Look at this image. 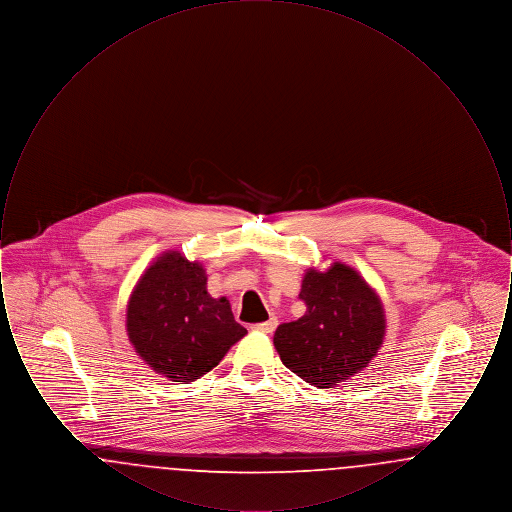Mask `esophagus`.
I'll list each match as a JSON object with an SVG mask.
<instances>
[{
    "label": "esophagus",
    "mask_w": 512,
    "mask_h": 512,
    "mask_svg": "<svg viewBox=\"0 0 512 512\" xmlns=\"http://www.w3.org/2000/svg\"><path fill=\"white\" fill-rule=\"evenodd\" d=\"M276 326H278V320H276V318H270L267 322L253 324L251 328H253V330H257V332H263V334H272V332L276 330Z\"/></svg>",
    "instance_id": "obj_1"
}]
</instances>
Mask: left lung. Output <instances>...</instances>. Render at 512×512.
<instances>
[{
  "label": "left lung",
  "instance_id": "1",
  "mask_svg": "<svg viewBox=\"0 0 512 512\" xmlns=\"http://www.w3.org/2000/svg\"><path fill=\"white\" fill-rule=\"evenodd\" d=\"M299 299L305 315L274 332V347L293 374L315 388H332L372 361L386 318L380 297L357 270L341 263L326 272L311 268Z\"/></svg>",
  "mask_w": 512,
  "mask_h": 512
}]
</instances>
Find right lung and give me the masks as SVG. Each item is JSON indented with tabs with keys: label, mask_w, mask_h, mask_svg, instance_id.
Here are the masks:
<instances>
[{
	"label": "right lung",
	"mask_w": 512,
	"mask_h": 512,
	"mask_svg": "<svg viewBox=\"0 0 512 512\" xmlns=\"http://www.w3.org/2000/svg\"><path fill=\"white\" fill-rule=\"evenodd\" d=\"M126 330L136 353L172 382H194L219 365L247 330L226 297L207 293L199 263L172 251L140 278L128 301Z\"/></svg>",
	"instance_id": "1"
}]
</instances>
